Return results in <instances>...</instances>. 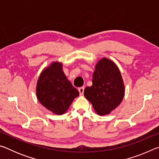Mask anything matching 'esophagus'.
Listing matches in <instances>:
<instances>
[{"mask_svg":"<svg viewBox=\"0 0 159 159\" xmlns=\"http://www.w3.org/2000/svg\"><path fill=\"white\" fill-rule=\"evenodd\" d=\"M84 89H85L84 87H81V88H79V93L80 95H82L83 94V92H84Z\"/></svg>","mask_w":159,"mask_h":159,"instance_id":"34e87169","label":"esophagus"}]
</instances>
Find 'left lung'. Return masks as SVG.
Returning <instances> with one entry per match:
<instances>
[{"mask_svg": "<svg viewBox=\"0 0 159 159\" xmlns=\"http://www.w3.org/2000/svg\"><path fill=\"white\" fill-rule=\"evenodd\" d=\"M125 85L119 69L107 57L96 64L93 74V85L86 87L84 96L90 101L97 114H109L121 103Z\"/></svg>", "mask_w": 159, "mask_h": 159, "instance_id": "1", "label": "left lung"}]
</instances>
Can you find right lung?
<instances>
[{
    "instance_id": "1",
    "label": "right lung",
    "mask_w": 159,
    "mask_h": 159,
    "mask_svg": "<svg viewBox=\"0 0 159 159\" xmlns=\"http://www.w3.org/2000/svg\"><path fill=\"white\" fill-rule=\"evenodd\" d=\"M36 97L40 103L55 115L67 111L79 92L67 79L62 63L52 61L40 74L36 84Z\"/></svg>"
}]
</instances>
